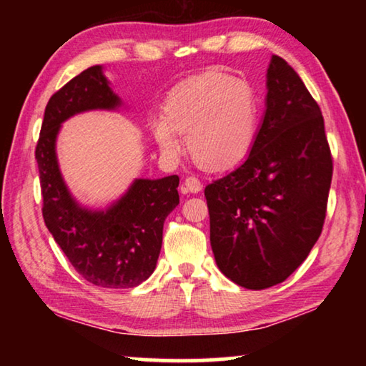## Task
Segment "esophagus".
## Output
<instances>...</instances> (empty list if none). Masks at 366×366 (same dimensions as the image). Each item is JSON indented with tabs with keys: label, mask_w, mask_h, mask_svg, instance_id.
Here are the masks:
<instances>
[{
	"label": "esophagus",
	"mask_w": 366,
	"mask_h": 366,
	"mask_svg": "<svg viewBox=\"0 0 366 366\" xmlns=\"http://www.w3.org/2000/svg\"><path fill=\"white\" fill-rule=\"evenodd\" d=\"M202 182L198 181V179L195 176H190L184 181V185H182V190L187 194V192H190V194H198V192L202 190Z\"/></svg>",
	"instance_id": "obj_1"
}]
</instances>
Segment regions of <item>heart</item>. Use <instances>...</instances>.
Returning a JSON list of instances; mask_svg holds the SVG:
<instances>
[{
	"mask_svg": "<svg viewBox=\"0 0 366 366\" xmlns=\"http://www.w3.org/2000/svg\"><path fill=\"white\" fill-rule=\"evenodd\" d=\"M258 122L259 100L249 82L207 72L169 92L163 116L152 121V135L164 157L176 158L185 134L192 157L208 168L224 169L249 154Z\"/></svg>",
	"mask_w": 366,
	"mask_h": 366,
	"instance_id": "heart-1",
	"label": "heart"
}]
</instances>
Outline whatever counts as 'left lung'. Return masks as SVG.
<instances>
[{
    "label": "left lung",
    "instance_id": "8db88e82",
    "mask_svg": "<svg viewBox=\"0 0 366 366\" xmlns=\"http://www.w3.org/2000/svg\"><path fill=\"white\" fill-rule=\"evenodd\" d=\"M266 90L250 153L205 187L216 264L232 282L253 290L286 281L305 262L323 229L332 177L318 103L276 54Z\"/></svg>",
    "mask_w": 366,
    "mask_h": 366
}]
</instances>
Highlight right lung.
Returning <instances> with one entry per match:
<instances>
[{"label": "right lung", "mask_w": 366, "mask_h": 366, "mask_svg": "<svg viewBox=\"0 0 366 366\" xmlns=\"http://www.w3.org/2000/svg\"><path fill=\"white\" fill-rule=\"evenodd\" d=\"M121 107L103 66H92L49 98L35 148L48 231L85 281L108 289L135 287L152 276L164 219L179 205L177 176L135 179L104 209L80 205L67 189L56 154L61 124L85 111Z\"/></svg>", "instance_id": "1"}]
</instances>
